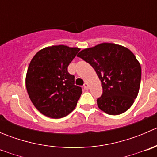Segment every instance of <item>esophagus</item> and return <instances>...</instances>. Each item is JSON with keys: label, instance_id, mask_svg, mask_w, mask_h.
Returning <instances> with one entry per match:
<instances>
[{"label": "esophagus", "instance_id": "esophagus-1", "mask_svg": "<svg viewBox=\"0 0 157 157\" xmlns=\"http://www.w3.org/2000/svg\"><path fill=\"white\" fill-rule=\"evenodd\" d=\"M83 88H84V90H89V84L87 83H84V85H83Z\"/></svg>", "mask_w": 157, "mask_h": 157}]
</instances>
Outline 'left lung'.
I'll return each instance as SVG.
<instances>
[{
  "label": "left lung",
  "mask_w": 157,
  "mask_h": 157,
  "mask_svg": "<svg viewBox=\"0 0 157 157\" xmlns=\"http://www.w3.org/2000/svg\"><path fill=\"white\" fill-rule=\"evenodd\" d=\"M77 56L89 63L102 82L103 92L97 105L106 114L117 115L131 108L137 98L141 67L131 50L109 42L85 48Z\"/></svg>",
  "instance_id": "obj_1"
}]
</instances>
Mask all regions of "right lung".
Listing matches in <instances>:
<instances>
[{"label":"right lung","instance_id":"obj_1","mask_svg":"<svg viewBox=\"0 0 157 157\" xmlns=\"http://www.w3.org/2000/svg\"><path fill=\"white\" fill-rule=\"evenodd\" d=\"M80 48L52 45L39 50L32 58L26 76V87L36 109L52 118L71 113L82 89L74 85V76L67 67Z\"/></svg>","mask_w":157,"mask_h":157}]
</instances>
